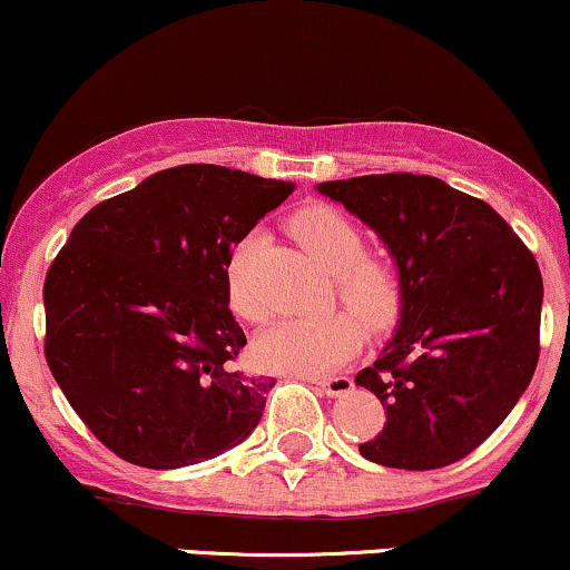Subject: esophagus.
I'll use <instances>...</instances> for the list:
<instances>
[{
	"label": "esophagus",
	"instance_id": "1",
	"mask_svg": "<svg viewBox=\"0 0 570 570\" xmlns=\"http://www.w3.org/2000/svg\"><path fill=\"white\" fill-rule=\"evenodd\" d=\"M318 391H324L326 396H345L353 391V381L348 375H335V377H326V381H316Z\"/></svg>",
	"mask_w": 570,
	"mask_h": 570
}]
</instances>
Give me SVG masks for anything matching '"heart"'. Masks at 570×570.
I'll return each mask as SVG.
<instances>
[{
    "mask_svg": "<svg viewBox=\"0 0 570 570\" xmlns=\"http://www.w3.org/2000/svg\"><path fill=\"white\" fill-rule=\"evenodd\" d=\"M289 227L305 252L337 278V294L345 307L375 330L396 322L404 305V281L391 263L367 257V240L345 214L330 206H307L294 214ZM263 248V235H246L227 263V297L233 311L248 322H263L267 316V299L257 284ZM362 340L364 326L348 313L281 318L257 337L254 353L257 362L273 372L318 377L343 364Z\"/></svg>",
    "mask_w": 570,
    "mask_h": 570,
    "instance_id": "b5f03b06",
    "label": "heart"
}]
</instances>
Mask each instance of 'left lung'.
Here are the masks:
<instances>
[{
	"instance_id": "left-lung-1",
	"label": "left lung",
	"mask_w": 570,
	"mask_h": 570,
	"mask_svg": "<svg viewBox=\"0 0 570 570\" xmlns=\"http://www.w3.org/2000/svg\"><path fill=\"white\" fill-rule=\"evenodd\" d=\"M318 193L381 235L404 281L396 335L356 375L385 410L358 453L410 472L461 461L535 372L544 284L533 254L495 208L436 176H353Z\"/></svg>"
}]
</instances>
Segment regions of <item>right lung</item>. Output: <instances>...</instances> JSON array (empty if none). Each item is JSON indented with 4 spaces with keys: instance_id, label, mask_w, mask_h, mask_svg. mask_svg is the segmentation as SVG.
<instances>
[{
    "instance_id": "obj_1",
    "label": "right lung",
    "mask_w": 570,
    "mask_h": 570,
    "mask_svg": "<svg viewBox=\"0 0 570 570\" xmlns=\"http://www.w3.org/2000/svg\"><path fill=\"white\" fill-rule=\"evenodd\" d=\"M289 181L189 163L98 203L45 278V356L82 423L122 461L179 469L257 429L273 377L233 370L246 335L227 263Z\"/></svg>"
}]
</instances>
